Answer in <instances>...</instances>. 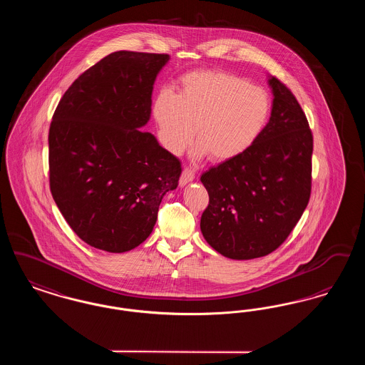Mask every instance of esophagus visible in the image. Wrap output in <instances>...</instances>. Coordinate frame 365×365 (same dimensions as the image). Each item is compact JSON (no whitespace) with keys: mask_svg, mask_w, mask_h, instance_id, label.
<instances>
[{"mask_svg":"<svg viewBox=\"0 0 365 365\" xmlns=\"http://www.w3.org/2000/svg\"><path fill=\"white\" fill-rule=\"evenodd\" d=\"M195 178V173L191 170V168H185L183 171H182V175H180V179H179V186L180 187H183L185 185H187V183H190L191 180Z\"/></svg>","mask_w":365,"mask_h":365,"instance_id":"1","label":"esophagus"}]
</instances>
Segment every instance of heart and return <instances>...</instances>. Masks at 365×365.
I'll use <instances>...</instances> for the list:
<instances>
[{
    "label": "heart",
    "instance_id": "1",
    "mask_svg": "<svg viewBox=\"0 0 365 365\" xmlns=\"http://www.w3.org/2000/svg\"><path fill=\"white\" fill-rule=\"evenodd\" d=\"M272 113L269 93L232 72L198 70L180 78L179 93L164 88L152 101L158 140L171 155L183 153L194 137L195 156L216 163L249 152Z\"/></svg>",
    "mask_w": 365,
    "mask_h": 365
}]
</instances>
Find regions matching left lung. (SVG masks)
<instances>
[{
    "label": "left lung",
    "mask_w": 365,
    "mask_h": 365,
    "mask_svg": "<svg viewBox=\"0 0 365 365\" xmlns=\"http://www.w3.org/2000/svg\"><path fill=\"white\" fill-rule=\"evenodd\" d=\"M272 113L245 155L201 175L209 194L201 216L205 241L232 260L269 255L286 241L308 205L312 133L293 93L275 76Z\"/></svg>",
    "instance_id": "left-lung-1"
}]
</instances>
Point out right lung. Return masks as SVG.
<instances>
[{
  "instance_id": "obj_1",
  "label": "right lung",
  "mask_w": 365,
  "mask_h": 365,
  "mask_svg": "<svg viewBox=\"0 0 365 365\" xmlns=\"http://www.w3.org/2000/svg\"><path fill=\"white\" fill-rule=\"evenodd\" d=\"M168 54L110 53L64 93L49 130L51 191L75 234L110 253L143 242L180 161L140 131Z\"/></svg>"
}]
</instances>
